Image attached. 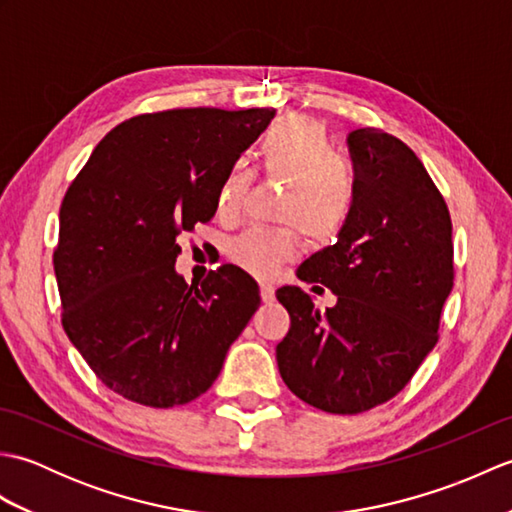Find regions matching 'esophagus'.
<instances>
[{"label":"esophagus","mask_w":512,"mask_h":512,"mask_svg":"<svg viewBox=\"0 0 512 512\" xmlns=\"http://www.w3.org/2000/svg\"><path fill=\"white\" fill-rule=\"evenodd\" d=\"M259 292H262V299L266 303H270V301L275 299V286L270 284V281H262V284H259Z\"/></svg>","instance_id":"34e87169"}]
</instances>
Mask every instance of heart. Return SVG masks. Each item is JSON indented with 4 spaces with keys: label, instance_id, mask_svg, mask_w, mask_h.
<instances>
[{
    "label": "heart",
    "instance_id": "1",
    "mask_svg": "<svg viewBox=\"0 0 512 512\" xmlns=\"http://www.w3.org/2000/svg\"><path fill=\"white\" fill-rule=\"evenodd\" d=\"M259 154L270 178L288 182L281 220L299 226L312 242H334L352 220L358 191L350 165L334 156L328 129L308 116L281 118L266 132ZM248 187L250 171L244 165L228 167L215 195L217 213L235 215ZM295 253L292 228H248L228 244L233 262L255 275H273Z\"/></svg>",
    "mask_w": 512,
    "mask_h": 512
}]
</instances>
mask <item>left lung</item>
Returning a JSON list of instances; mask_svg holds the SVG:
<instances>
[{
    "label": "left lung",
    "mask_w": 512,
    "mask_h": 512,
    "mask_svg": "<svg viewBox=\"0 0 512 512\" xmlns=\"http://www.w3.org/2000/svg\"><path fill=\"white\" fill-rule=\"evenodd\" d=\"M356 206L339 242L297 277L336 295L321 312L297 286L277 290L290 330L277 345L288 389L328 413H361L394 398L438 343L453 288L451 215L418 156L380 129L347 136Z\"/></svg>",
    "instance_id": "8db88e82"
}]
</instances>
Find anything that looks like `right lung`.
Here are the masks:
<instances>
[{"label": "right lung", "mask_w": 512, "mask_h": 512, "mask_svg": "<svg viewBox=\"0 0 512 512\" xmlns=\"http://www.w3.org/2000/svg\"><path fill=\"white\" fill-rule=\"evenodd\" d=\"M275 110L191 107L107 134L65 193L54 250L63 330L103 383L138 405L204 394L259 308L257 281L224 264L200 286L176 273V237L215 215L228 167Z\"/></svg>", "instance_id": "obj_1"}]
</instances>
